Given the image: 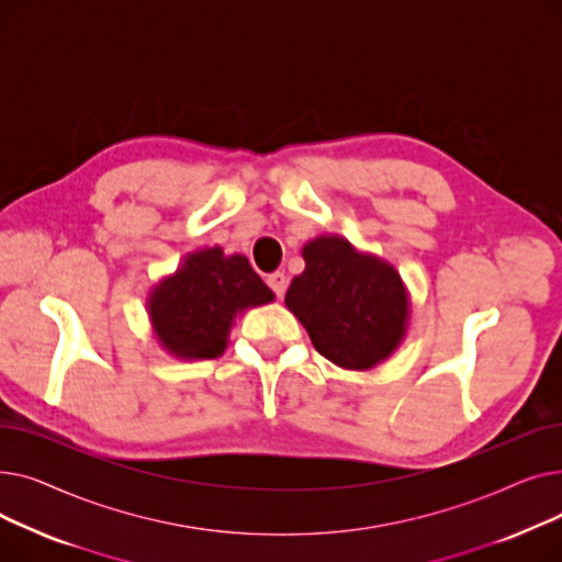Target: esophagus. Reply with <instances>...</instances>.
Returning <instances> with one entry per match:
<instances>
[{"mask_svg": "<svg viewBox=\"0 0 562 562\" xmlns=\"http://www.w3.org/2000/svg\"><path fill=\"white\" fill-rule=\"evenodd\" d=\"M266 282H269V286L276 291V296H278V299H282V296H284L286 284H289V280H286V276H284V273L276 271V273H271V276H269V280H266Z\"/></svg>", "mask_w": 562, "mask_h": 562, "instance_id": "esophagus-1", "label": "esophagus"}]
</instances>
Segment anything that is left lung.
I'll return each instance as SVG.
<instances>
[{"label": "left lung", "instance_id": "1", "mask_svg": "<svg viewBox=\"0 0 562 562\" xmlns=\"http://www.w3.org/2000/svg\"><path fill=\"white\" fill-rule=\"evenodd\" d=\"M305 271L284 296L323 358L348 371H369L403 344L409 293L385 259L344 236L321 234L303 246Z\"/></svg>", "mask_w": 562, "mask_h": 562}]
</instances>
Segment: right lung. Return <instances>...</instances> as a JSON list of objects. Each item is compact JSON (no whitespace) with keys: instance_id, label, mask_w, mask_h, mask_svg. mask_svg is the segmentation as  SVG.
Segmentation results:
<instances>
[{"instance_id":"add662e5","label":"right lung","mask_w":562,"mask_h":562,"mask_svg":"<svg viewBox=\"0 0 562 562\" xmlns=\"http://www.w3.org/2000/svg\"><path fill=\"white\" fill-rule=\"evenodd\" d=\"M273 301L276 293L244 255H225L214 246L189 252L175 273L153 286L147 316L168 356L214 360L225 352L236 316Z\"/></svg>"}]
</instances>
